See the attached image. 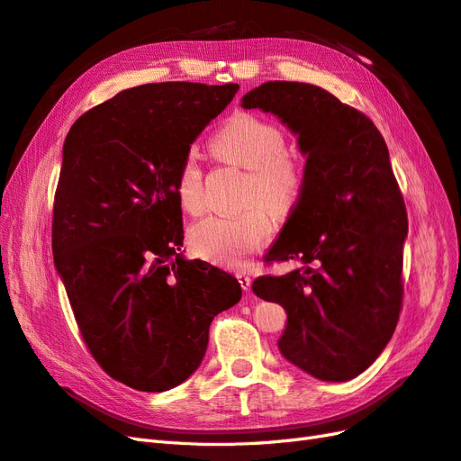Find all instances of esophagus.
<instances>
[{"label":"esophagus","instance_id":"34e87169","mask_svg":"<svg viewBox=\"0 0 461 461\" xmlns=\"http://www.w3.org/2000/svg\"><path fill=\"white\" fill-rule=\"evenodd\" d=\"M236 276H239V283H240L242 290H244L246 294H248V292H249V286H252V276L246 275V273H239Z\"/></svg>","mask_w":461,"mask_h":461}]
</instances>
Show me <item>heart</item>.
<instances>
[{"instance_id": "obj_1", "label": "heart", "mask_w": 461, "mask_h": 461, "mask_svg": "<svg viewBox=\"0 0 461 461\" xmlns=\"http://www.w3.org/2000/svg\"><path fill=\"white\" fill-rule=\"evenodd\" d=\"M285 132L275 122L252 113H236L213 134L209 149L225 163L248 171V200L259 202L273 213L283 215L294 205L302 171L285 153ZM173 192L176 203L186 213L202 207V169L186 156L180 161ZM273 236V221L261 205L248 207L239 215H207L188 229L192 252L225 267H244L248 258Z\"/></svg>"}]
</instances>
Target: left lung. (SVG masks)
Segmentation results:
<instances>
[{
    "mask_svg": "<svg viewBox=\"0 0 461 461\" xmlns=\"http://www.w3.org/2000/svg\"><path fill=\"white\" fill-rule=\"evenodd\" d=\"M242 107L278 117L305 158L300 198L267 256L303 269L256 278L254 294L286 312L285 359L319 381H350L384 350L402 308L408 217L384 138L305 82H263Z\"/></svg>",
    "mask_w": 461,
    "mask_h": 461,
    "instance_id": "8db88e82",
    "label": "left lung"
}]
</instances>
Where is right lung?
Segmentation results:
<instances>
[{"instance_id":"add662e5","label":"right lung","mask_w":461,"mask_h":461,"mask_svg":"<svg viewBox=\"0 0 461 461\" xmlns=\"http://www.w3.org/2000/svg\"><path fill=\"white\" fill-rule=\"evenodd\" d=\"M239 85L159 82L119 92L68 131L53 203V261L82 339L136 390L185 383L209 325L240 300L236 278L180 254L173 183L194 140Z\"/></svg>"}]
</instances>
